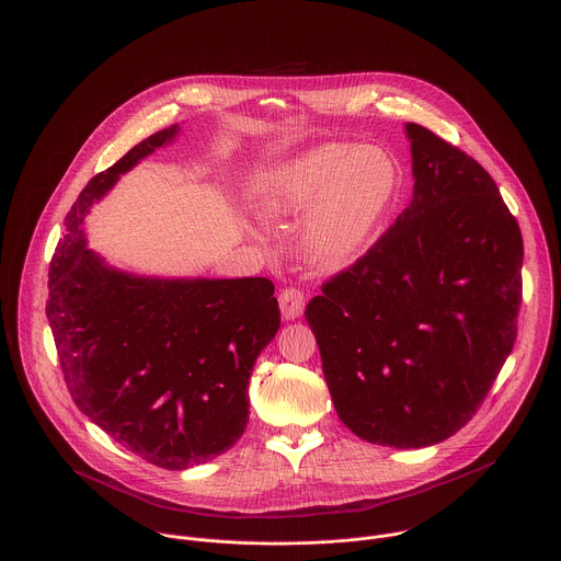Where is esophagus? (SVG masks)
<instances>
[{
    "mask_svg": "<svg viewBox=\"0 0 561 561\" xmlns=\"http://www.w3.org/2000/svg\"><path fill=\"white\" fill-rule=\"evenodd\" d=\"M278 305H280V313L285 320H296L302 316L305 305H307V296L302 289L298 287H285L278 294Z\"/></svg>",
    "mask_w": 561,
    "mask_h": 561,
    "instance_id": "1",
    "label": "esophagus"
}]
</instances>
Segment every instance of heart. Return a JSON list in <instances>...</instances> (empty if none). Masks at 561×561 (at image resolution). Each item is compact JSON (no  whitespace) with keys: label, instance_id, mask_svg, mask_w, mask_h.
<instances>
[{"label":"heart","instance_id":"heart-1","mask_svg":"<svg viewBox=\"0 0 561 561\" xmlns=\"http://www.w3.org/2000/svg\"><path fill=\"white\" fill-rule=\"evenodd\" d=\"M392 156L375 145L329 142L265 169L252 182L254 213L265 221L298 217L300 254L318 270L355 263L397 195Z\"/></svg>","mask_w":561,"mask_h":561}]
</instances>
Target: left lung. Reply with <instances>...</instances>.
<instances>
[{
	"label": "left lung",
	"mask_w": 561,
	"mask_h": 561,
	"mask_svg": "<svg viewBox=\"0 0 561 561\" xmlns=\"http://www.w3.org/2000/svg\"><path fill=\"white\" fill-rule=\"evenodd\" d=\"M414 191L305 318L342 423L397 449L436 445L478 410L517 335L522 234L491 175L405 123Z\"/></svg>",
	"instance_id": "8db88e82"
}]
</instances>
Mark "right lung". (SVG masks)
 <instances>
[{"mask_svg": "<svg viewBox=\"0 0 561 561\" xmlns=\"http://www.w3.org/2000/svg\"><path fill=\"white\" fill-rule=\"evenodd\" d=\"M178 134L149 136L90 180L66 217L46 305L79 410L164 469L213 460L241 438L254 362L280 327L270 278L138 276L88 248L90 206Z\"/></svg>", "mask_w": 561, "mask_h": 561, "instance_id": "add662e5", "label": "right lung"}]
</instances>
